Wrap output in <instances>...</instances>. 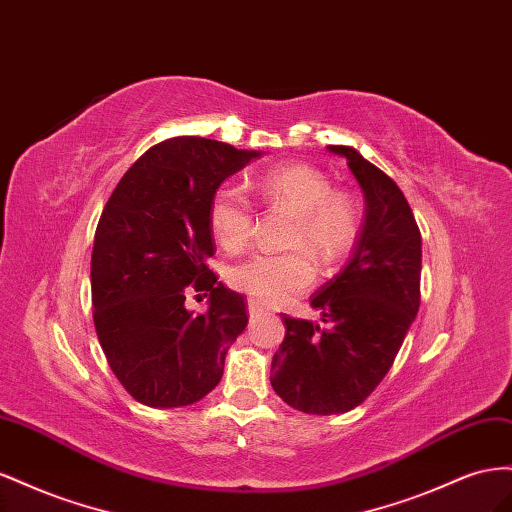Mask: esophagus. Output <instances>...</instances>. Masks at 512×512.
Instances as JSON below:
<instances>
[{
	"label": "esophagus",
	"mask_w": 512,
	"mask_h": 512,
	"mask_svg": "<svg viewBox=\"0 0 512 512\" xmlns=\"http://www.w3.org/2000/svg\"><path fill=\"white\" fill-rule=\"evenodd\" d=\"M266 309H264V306H261L259 302H248V315H251V317H259L261 313H264Z\"/></svg>",
	"instance_id": "1"
}]
</instances>
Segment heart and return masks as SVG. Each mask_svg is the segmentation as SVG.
Wrapping results in <instances>:
<instances>
[{
  "mask_svg": "<svg viewBox=\"0 0 512 512\" xmlns=\"http://www.w3.org/2000/svg\"><path fill=\"white\" fill-rule=\"evenodd\" d=\"M270 206L296 214L287 246L304 253L253 255L229 270V283L261 304H283L313 283L315 268L341 261L360 233L356 197L332 188L328 175L313 165L287 163L261 175L257 184ZM210 227L225 251L238 253L253 236L255 210L236 186H221L210 201Z\"/></svg>",
  "mask_w": 512,
  "mask_h": 512,
  "instance_id": "1",
  "label": "heart"
}]
</instances>
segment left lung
<instances>
[{
  "label": "left lung",
  "mask_w": 512,
  "mask_h": 512,
  "mask_svg": "<svg viewBox=\"0 0 512 512\" xmlns=\"http://www.w3.org/2000/svg\"><path fill=\"white\" fill-rule=\"evenodd\" d=\"M367 201L349 264L317 289L311 306L326 328L283 315L285 339L270 384L304 414L354 410L382 382L420 306L422 240L414 212L392 178L347 145H328Z\"/></svg>",
  "instance_id": "obj_1"
}]
</instances>
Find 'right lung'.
Returning a JSON list of instances; mask_svg holds the SVG:
<instances>
[{
	"mask_svg": "<svg viewBox=\"0 0 512 512\" xmlns=\"http://www.w3.org/2000/svg\"><path fill=\"white\" fill-rule=\"evenodd\" d=\"M259 152L203 137L156 143L115 186L94 236L92 304L102 352L130 397L191 405L221 382L248 324L244 296L218 283L210 201ZM188 293L211 294L193 316Z\"/></svg>",
	"mask_w": 512,
	"mask_h": 512,
	"instance_id": "add662e5",
	"label": "right lung"
}]
</instances>
